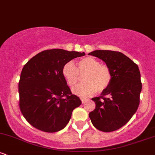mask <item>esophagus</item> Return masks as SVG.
I'll use <instances>...</instances> for the list:
<instances>
[{
    "mask_svg": "<svg viewBox=\"0 0 155 155\" xmlns=\"http://www.w3.org/2000/svg\"><path fill=\"white\" fill-rule=\"evenodd\" d=\"M81 102H82L83 104H84V103H85V102H86L87 101V99L84 98V97H81Z\"/></svg>",
    "mask_w": 155,
    "mask_h": 155,
    "instance_id": "34e87169",
    "label": "esophagus"
}]
</instances>
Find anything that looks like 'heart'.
I'll return each instance as SVG.
<instances>
[{
	"label": "heart",
	"instance_id": "obj_1",
	"mask_svg": "<svg viewBox=\"0 0 155 155\" xmlns=\"http://www.w3.org/2000/svg\"><path fill=\"white\" fill-rule=\"evenodd\" d=\"M80 74H86L84 78V84H79L72 89V92L80 97H90L96 92H102L108 87L111 80L109 68L102 65L98 60L87 57L79 60L78 68L72 61L63 65L62 74L70 86H74L79 81Z\"/></svg>",
	"mask_w": 155,
	"mask_h": 155
}]
</instances>
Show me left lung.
I'll return each mask as SVG.
<instances>
[{
    "label": "left lung",
    "instance_id": "obj_1",
    "mask_svg": "<svg viewBox=\"0 0 155 155\" xmlns=\"http://www.w3.org/2000/svg\"><path fill=\"white\" fill-rule=\"evenodd\" d=\"M88 54L105 62L111 73L109 85L99 97L92 98L95 108L89 117L95 128L103 132L120 129L139 106L142 84L138 66L120 51L95 50Z\"/></svg>",
    "mask_w": 155,
    "mask_h": 155
}]
</instances>
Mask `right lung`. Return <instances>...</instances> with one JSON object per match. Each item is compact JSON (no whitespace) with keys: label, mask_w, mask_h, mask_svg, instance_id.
Masks as SVG:
<instances>
[{"label":"right lung","mask_w":155,"mask_h":155,"mask_svg":"<svg viewBox=\"0 0 155 155\" xmlns=\"http://www.w3.org/2000/svg\"><path fill=\"white\" fill-rule=\"evenodd\" d=\"M84 52L54 49L41 51L23 67L19 82V108L27 121L47 133L63 130L81 101L62 74L63 65Z\"/></svg>","instance_id":"right-lung-1"}]
</instances>
